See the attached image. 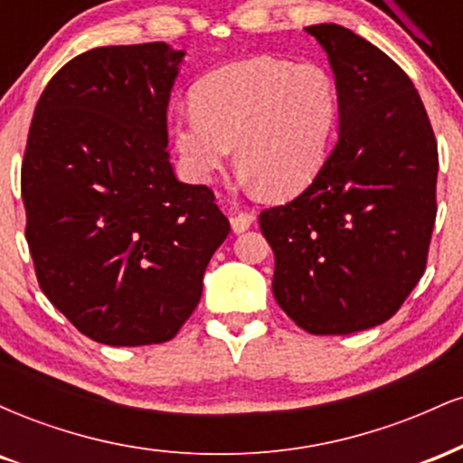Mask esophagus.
Returning a JSON list of instances; mask_svg holds the SVG:
<instances>
[{"label": "esophagus", "instance_id": "1", "mask_svg": "<svg viewBox=\"0 0 463 463\" xmlns=\"http://www.w3.org/2000/svg\"><path fill=\"white\" fill-rule=\"evenodd\" d=\"M252 222H254L252 213H241V211H239V213L231 215V226L235 232H246L248 228L252 226Z\"/></svg>", "mask_w": 463, "mask_h": 463}]
</instances>
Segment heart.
Here are the masks:
<instances>
[{"label":"heart","mask_w":463,"mask_h":463,"mask_svg":"<svg viewBox=\"0 0 463 463\" xmlns=\"http://www.w3.org/2000/svg\"><path fill=\"white\" fill-rule=\"evenodd\" d=\"M194 109L169 115L180 169L209 183L235 146L243 180L269 195L305 189L328 156L339 119L337 84L326 69L272 56L206 73Z\"/></svg>","instance_id":"1"}]
</instances>
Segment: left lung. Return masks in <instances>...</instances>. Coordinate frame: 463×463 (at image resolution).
Wrapping results in <instances>:
<instances>
[{
  "label": "left lung",
  "instance_id": "1",
  "mask_svg": "<svg viewBox=\"0 0 463 463\" xmlns=\"http://www.w3.org/2000/svg\"><path fill=\"white\" fill-rule=\"evenodd\" d=\"M326 52L339 139L298 198L265 209L272 291L302 331L348 335L390 320L427 268L438 141L413 82L337 24L305 28Z\"/></svg>",
  "mask_w": 463,
  "mask_h": 463
}]
</instances>
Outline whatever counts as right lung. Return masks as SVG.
<instances>
[{"label": "right lung", "mask_w": 463, "mask_h": 463, "mask_svg": "<svg viewBox=\"0 0 463 463\" xmlns=\"http://www.w3.org/2000/svg\"><path fill=\"white\" fill-rule=\"evenodd\" d=\"M184 52L109 45L58 69L32 117L21 198L43 294L109 346L169 342L198 307L231 231L206 184L167 152V104Z\"/></svg>", "instance_id": "1"}]
</instances>
